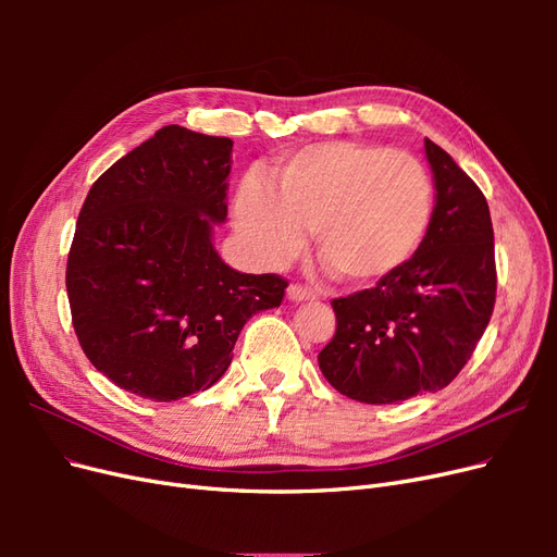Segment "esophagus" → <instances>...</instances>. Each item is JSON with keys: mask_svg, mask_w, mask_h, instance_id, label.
I'll return each mask as SVG.
<instances>
[{"mask_svg": "<svg viewBox=\"0 0 557 557\" xmlns=\"http://www.w3.org/2000/svg\"><path fill=\"white\" fill-rule=\"evenodd\" d=\"M288 297H290L293 301H309V299H313L315 295H313L311 288H307V285L290 283V285H288Z\"/></svg>", "mask_w": 557, "mask_h": 557, "instance_id": "1", "label": "esophagus"}]
</instances>
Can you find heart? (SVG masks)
<instances>
[{"label": "heart", "mask_w": 557, "mask_h": 557, "mask_svg": "<svg viewBox=\"0 0 557 557\" xmlns=\"http://www.w3.org/2000/svg\"><path fill=\"white\" fill-rule=\"evenodd\" d=\"M430 221L432 181L420 160L360 141L299 148L276 162L274 188L250 174L234 197V225L258 264H288L311 230L320 256L356 285L407 264Z\"/></svg>", "instance_id": "1"}]
</instances>
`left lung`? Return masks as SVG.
I'll return each mask as SVG.
<instances>
[{
	"label": "left lung",
	"mask_w": 557,
	"mask_h": 557,
	"mask_svg": "<svg viewBox=\"0 0 557 557\" xmlns=\"http://www.w3.org/2000/svg\"><path fill=\"white\" fill-rule=\"evenodd\" d=\"M436 205L423 244L374 288L332 299L336 332L318 352L342 395L393 404L446 387L474 352L495 309L491 209L444 148L425 139Z\"/></svg>",
	"instance_id": "left-lung-1"
}]
</instances>
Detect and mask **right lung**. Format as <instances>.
Listing matches in <instances>:
<instances>
[{"label":"right lung","mask_w":557,"mask_h":557,"mask_svg":"<svg viewBox=\"0 0 557 557\" xmlns=\"http://www.w3.org/2000/svg\"><path fill=\"white\" fill-rule=\"evenodd\" d=\"M232 139L166 125L99 176L66 258L78 344L123 391L174 401L225 374L246 320L288 281L239 274L211 230L227 218Z\"/></svg>","instance_id":"obj_1"}]
</instances>
